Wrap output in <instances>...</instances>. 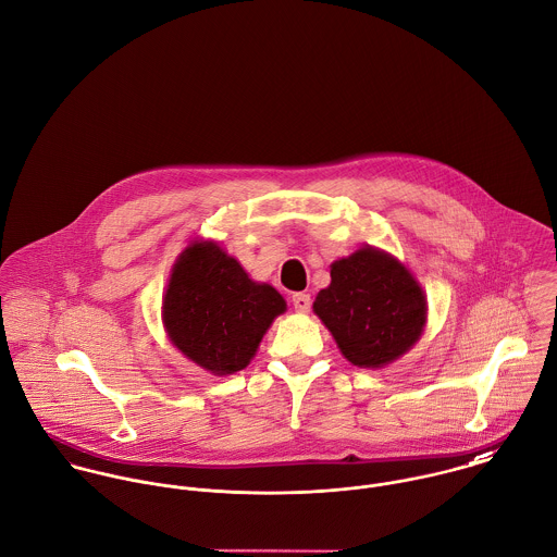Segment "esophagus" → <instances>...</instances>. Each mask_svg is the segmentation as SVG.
Segmentation results:
<instances>
[{
  "mask_svg": "<svg viewBox=\"0 0 557 557\" xmlns=\"http://www.w3.org/2000/svg\"><path fill=\"white\" fill-rule=\"evenodd\" d=\"M293 308H295V312H301V314L310 312V308H312L310 295H306V293H295V295H293Z\"/></svg>",
  "mask_w": 557,
  "mask_h": 557,
  "instance_id": "obj_1",
  "label": "esophagus"
}]
</instances>
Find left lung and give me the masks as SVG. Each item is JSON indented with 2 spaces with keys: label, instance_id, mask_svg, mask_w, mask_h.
Returning <instances> with one entry per match:
<instances>
[{
  "label": "left lung",
  "instance_id": "left-lung-1",
  "mask_svg": "<svg viewBox=\"0 0 557 557\" xmlns=\"http://www.w3.org/2000/svg\"><path fill=\"white\" fill-rule=\"evenodd\" d=\"M330 273L332 284L312 308L352 366L385 368L422 337L426 295L398 258L363 245L334 260Z\"/></svg>",
  "mask_w": 557,
  "mask_h": 557
}]
</instances>
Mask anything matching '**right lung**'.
I'll return each instance as SVG.
<instances>
[{"label": "right lung", "instance_id": "obj_1", "mask_svg": "<svg viewBox=\"0 0 557 557\" xmlns=\"http://www.w3.org/2000/svg\"><path fill=\"white\" fill-rule=\"evenodd\" d=\"M284 312V297L271 284L253 282L213 238H196L181 251L161 304L170 342L215 376L243 370Z\"/></svg>", "mask_w": 557, "mask_h": 557}]
</instances>
